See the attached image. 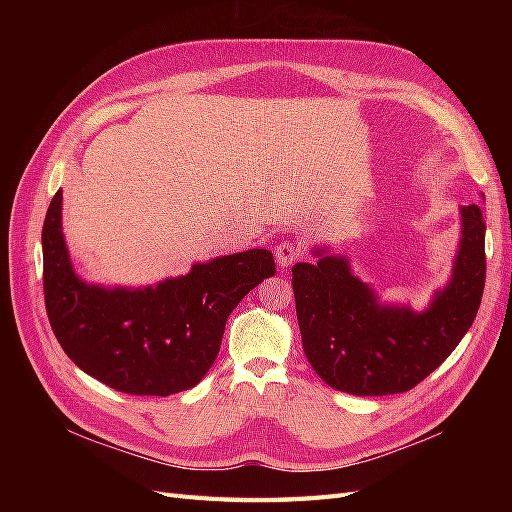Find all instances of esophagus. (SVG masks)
Instances as JSON below:
<instances>
[{"instance_id":"esophagus-1","label":"esophagus","mask_w":512,"mask_h":512,"mask_svg":"<svg viewBox=\"0 0 512 512\" xmlns=\"http://www.w3.org/2000/svg\"><path fill=\"white\" fill-rule=\"evenodd\" d=\"M299 256H301V247L294 241H282L275 247V260H277V265H282V267H290Z\"/></svg>"}]
</instances>
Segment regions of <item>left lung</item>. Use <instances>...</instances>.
Instances as JSON below:
<instances>
[{"mask_svg": "<svg viewBox=\"0 0 512 512\" xmlns=\"http://www.w3.org/2000/svg\"><path fill=\"white\" fill-rule=\"evenodd\" d=\"M453 280L423 314L382 307L348 260L322 256L292 267L303 350L316 374L350 395L406 393L436 371L468 333L485 288V222L478 205L461 209Z\"/></svg>", "mask_w": 512, "mask_h": 512, "instance_id": "1", "label": "left lung"}]
</instances>
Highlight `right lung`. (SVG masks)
<instances>
[{"label":"right lung","instance_id":"add662e5","mask_svg":"<svg viewBox=\"0 0 512 512\" xmlns=\"http://www.w3.org/2000/svg\"><path fill=\"white\" fill-rule=\"evenodd\" d=\"M44 305L70 361L128 395L168 397L196 386L220 352L226 320L275 275L269 250L215 258L158 288L106 290L74 275L61 235V192L42 226Z\"/></svg>","mask_w":512,"mask_h":512}]
</instances>
